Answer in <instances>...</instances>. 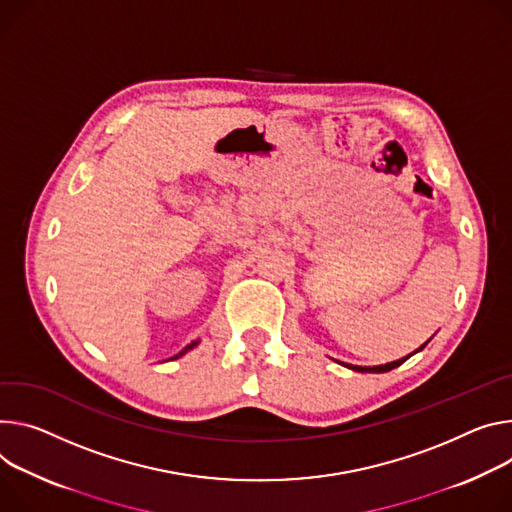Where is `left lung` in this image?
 Wrapping results in <instances>:
<instances>
[{"label": "left lung", "mask_w": 512, "mask_h": 512, "mask_svg": "<svg viewBox=\"0 0 512 512\" xmlns=\"http://www.w3.org/2000/svg\"><path fill=\"white\" fill-rule=\"evenodd\" d=\"M429 343V341H427ZM425 343V345H427ZM425 345L423 347H418L414 353H418V351H423L425 349ZM412 355V353H410ZM408 355V357H410ZM408 357H402V359H398V361H392V363H386V365H374V367H363V365H351V363H343V361H339L341 365H345V367H349V369H353V371H361V374H384V371H390V369H394V367H398V365H402Z\"/></svg>", "instance_id": "8db88e82"}]
</instances>
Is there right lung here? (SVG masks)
Here are the masks:
<instances>
[{
    "label": "right lung",
    "instance_id": "right-lung-1",
    "mask_svg": "<svg viewBox=\"0 0 512 512\" xmlns=\"http://www.w3.org/2000/svg\"><path fill=\"white\" fill-rule=\"evenodd\" d=\"M196 345H198V341H196V343H192V345H188V347H183V349H181V351H179V353H177V355H175V357H171V359H177V357H181V355H183V353H188V351H190V349H194V347H196Z\"/></svg>",
    "mask_w": 512,
    "mask_h": 512
}]
</instances>
